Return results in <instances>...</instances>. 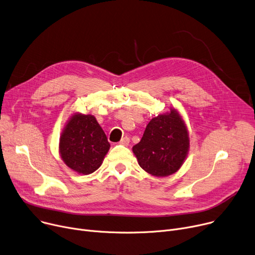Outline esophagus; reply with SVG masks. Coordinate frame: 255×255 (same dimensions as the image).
<instances>
[{"instance_id":"obj_1","label":"esophagus","mask_w":255,"mask_h":255,"mask_svg":"<svg viewBox=\"0 0 255 255\" xmlns=\"http://www.w3.org/2000/svg\"><path fill=\"white\" fill-rule=\"evenodd\" d=\"M129 142H130V139H129V137L125 136V137H123V138L121 139V141L119 142V143L122 144V145H124V146H127V145H129Z\"/></svg>"}]
</instances>
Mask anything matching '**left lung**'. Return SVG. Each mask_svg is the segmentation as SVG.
<instances>
[{"label": "left lung", "mask_w": 255, "mask_h": 255, "mask_svg": "<svg viewBox=\"0 0 255 255\" xmlns=\"http://www.w3.org/2000/svg\"><path fill=\"white\" fill-rule=\"evenodd\" d=\"M189 148L188 127L179 113L170 108V112L151 119L141 140L132 150L144 171L165 177L178 171Z\"/></svg>", "instance_id": "1"}]
</instances>
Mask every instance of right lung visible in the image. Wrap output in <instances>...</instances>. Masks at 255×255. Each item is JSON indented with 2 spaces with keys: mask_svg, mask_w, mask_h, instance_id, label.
<instances>
[{
  "mask_svg": "<svg viewBox=\"0 0 255 255\" xmlns=\"http://www.w3.org/2000/svg\"><path fill=\"white\" fill-rule=\"evenodd\" d=\"M110 146L107 135L95 117L76 113L61 132L59 154L72 170L88 175L103 164Z\"/></svg>",
  "mask_w": 255,
  "mask_h": 255,
  "instance_id": "right-lung-1",
  "label": "right lung"
}]
</instances>
